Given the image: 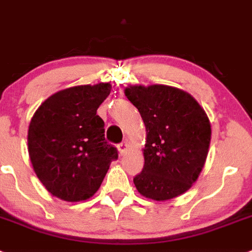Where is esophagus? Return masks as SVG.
<instances>
[{
  "label": "esophagus",
  "instance_id": "obj_1",
  "mask_svg": "<svg viewBox=\"0 0 252 252\" xmlns=\"http://www.w3.org/2000/svg\"><path fill=\"white\" fill-rule=\"evenodd\" d=\"M118 148H119V153H120V156H124L126 152H128V143L126 142H124V143H120L119 146H118Z\"/></svg>",
  "mask_w": 252,
  "mask_h": 252
}]
</instances>
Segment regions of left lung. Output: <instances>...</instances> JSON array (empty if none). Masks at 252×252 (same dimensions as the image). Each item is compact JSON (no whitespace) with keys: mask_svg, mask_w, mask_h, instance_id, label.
Returning a JSON list of instances; mask_svg holds the SVG:
<instances>
[{"mask_svg":"<svg viewBox=\"0 0 252 252\" xmlns=\"http://www.w3.org/2000/svg\"><path fill=\"white\" fill-rule=\"evenodd\" d=\"M128 100L146 126L144 166L133 179L139 194L153 200L176 198L199 178L211 143V123L190 94L166 85L129 86Z\"/></svg>","mask_w":252,"mask_h":252,"instance_id":"obj_1","label":"left lung"}]
</instances>
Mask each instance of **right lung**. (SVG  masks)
<instances>
[{"mask_svg": "<svg viewBox=\"0 0 252 252\" xmlns=\"http://www.w3.org/2000/svg\"><path fill=\"white\" fill-rule=\"evenodd\" d=\"M110 84L82 85L49 96L32 115L28 150L45 189L65 202L91 198L101 185L117 148L105 141L104 120L96 114Z\"/></svg>", "mask_w": 252, "mask_h": 252, "instance_id": "obj_1", "label": "right lung"}]
</instances>
